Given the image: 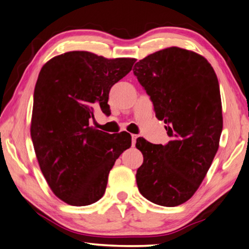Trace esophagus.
<instances>
[{"label": "esophagus", "mask_w": 249, "mask_h": 249, "mask_svg": "<svg viewBox=\"0 0 249 249\" xmlns=\"http://www.w3.org/2000/svg\"><path fill=\"white\" fill-rule=\"evenodd\" d=\"M137 138H138V136H137V134H131V139H132V145H134V144H136Z\"/></svg>", "instance_id": "1"}]
</instances>
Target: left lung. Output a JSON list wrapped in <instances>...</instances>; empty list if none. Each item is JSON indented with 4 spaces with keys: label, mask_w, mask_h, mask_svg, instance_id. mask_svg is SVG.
Segmentation results:
<instances>
[{
    "label": "left lung",
    "mask_w": 249,
    "mask_h": 249,
    "mask_svg": "<svg viewBox=\"0 0 249 249\" xmlns=\"http://www.w3.org/2000/svg\"><path fill=\"white\" fill-rule=\"evenodd\" d=\"M133 74L171 138L165 145L137 139L143 154L138 189L158 205L178 206L196 192L218 150L223 115L217 76L204 57L174 46L139 60Z\"/></svg>",
    "instance_id": "left-lung-1"
}]
</instances>
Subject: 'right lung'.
Wrapping results in <instances>:
<instances>
[{"mask_svg":"<svg viewBox=\"0 0 249 249\" xmlns=\"http://www.w3.org/2000/svg\"><path fill=\"white\" fill-rule=\"evenodd\" d=\"M136 60L75 51L53 57L40 69L31 137L48 186L69 205H89L103 197L110 170L131 146L129 133L111 136L90 125V119L96 108L109 113L110 88Z\"/></svg>","mask_w":249,"mask_h":249,"instance_id":"obj_1","label":"right lung"}]
</instances>
